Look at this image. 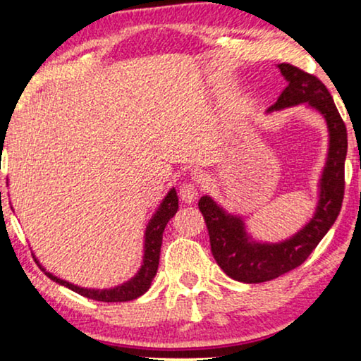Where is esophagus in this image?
Here are the masks:
<instances>
[{"mask_svg": "<svg viewBox=\"0 0 361 361\" xmlns=\"http://www.w3.org/2000/svg\"><path fill=\"white\" fill-rule=\"evenodd\" d=\"M179 195L182 202H185V204H192L197 199V195H199V187H197L194 182H184L179 187Z\"/></svg>", "mask_w": 361, "mask_h": 361, "instance_id": "obj_1", "label": "esophagus"}]
</instances>
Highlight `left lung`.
I'll list each match as a JSON object with an SVG mask.
<instances>
[{"instance_id":"obj_1","label":"left lung","mask_w":361,"mask_h":361,"mask_svg":"<svg viewBox=\"0 0 361 361\" xmlns=\"http://www.w3.org/2000/svg\"><path fill=\"white\" fill-rule=\"evenodd\" d=\"M278 67L288 80V87L268 111L307 103L322 113L327 121L330 147L320 179V199L314 219L298 235L283 243H255L246 235L243 220L225 214L210 197H200L199 209L209 230L212 255L231 279L248 284L276 279L302 264L337 220L345 192L347 128L332 95L312 73L290 63H279Z\"/></svg>"}]
</instances>
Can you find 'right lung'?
Wrapping results in <instances>:
<instances>
[{
	"instance_id": "right-lung-1",
	"label": "right lung",
	"mask_w": 361,
	"mask_h": 361,
	"mask_svg": "<svg viewBox=\"0 0 361 361\" xmlns=\"http://www.w3.org/2000/svg\"><path fill=\"white\" fill-rule=\"evenodd\" d=\"M177 209H179V199H177L176 189H171L169 194L166 195V199L162 200L159 209L152 216L149 225L146 228V240H145V258H142V266L137 271L135 278L128 281V283L116 286L113 289H85L73 286L67 281L59 279L56 276L47 273L46 269L39 264L44 273L56 283L66 286V288L72 289L73 293L83 295V298L93 299V300H102V302H126V300H133L140 298L149 289L151 281L154 279L157 273V266H159V255H161V245H162V231H164L167 221L176 215Z\"/></svg>"
}]
</instances>
